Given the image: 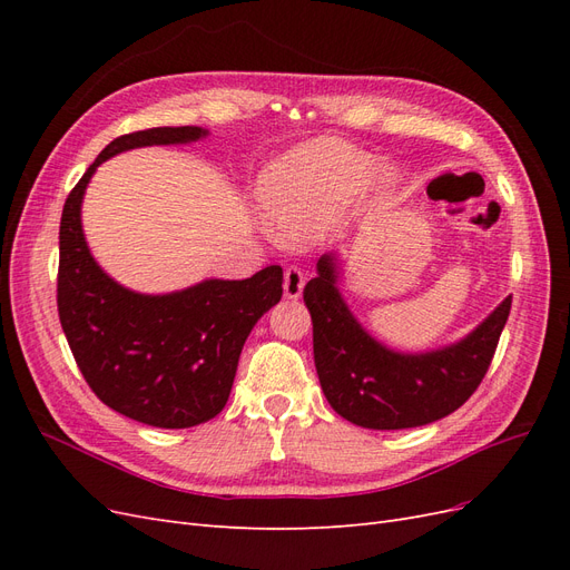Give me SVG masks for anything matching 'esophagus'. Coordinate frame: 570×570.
<instances>
[{"label":"esophagus","mask_w":570,"mask_h":570,"mask_svg":"<svg viewBox=\"0 0 570 570\" xmlns=\"http://www.w3.org/2000/svg\"><path fill=\"white\" fill-rule=\"evenodd\" d=\"M283 289L287 299H297L302 297L304 289V273L297 266H287L285 268V278H283Z\"/></svg>","instance_id":"1"}]
</instances>
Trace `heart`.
I'll return each mask as SVG.
<instances>
[{"label": "heart", "instance_id": "1", "mask_svg": "<svg viewBox=\"0 0 570 570\" xmlns=\"http://www.w3.org/2000/svg\"><path fill=\"white\" fill-rule=\"evenodd\" d=\"M373 168L371 154L331 140H314L287 151L266 168L258 185V202L271 230L292 245L312 243L333 226L342 204ZM394 187V170H377L373 197L385 202Z\"/></svg>", "mask_w": 570, "mask_h": 570}]
</instances>
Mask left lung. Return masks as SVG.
Instances as JSON below:
<instances>
[{
    "instance_id": "left-lung-1",
    "label": "left lung",
    "mask_w": 570,
    "mask_h": 570,
    "mask_svg": "<svg viewBox=\"0 0 570 570\" xmlns=\"http://www.w3.org/2000/svg\"><path fill=\"white\" fill-rule=\"evenodd\" d=\"M304 287L314 323V361L327 404L342 419L371 430H402L456 411L485 377L511 297L471 335L425 354H402L373 340L337 289V258L325 254Z\"/></svg>"
}]
</instances>
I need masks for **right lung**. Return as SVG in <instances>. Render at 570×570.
I'll return each instance as SVG.
<instances>
[{"instance_id": "obj_1", "label": "right lung", "mask_w": 570, "mask_h": 570, "mask_svg": "<svg viewBox=\"0 0 570 570\" xmlns=\"http://www.w3.org/2000/svg\"><path fill=\"white\" fill-rule=\"evenodd\" d=\"M204 135V128L180 126L116 137L66 197L59 226L57 306L76 364L101 402L154 428H193L223 411L247 335L283 297V268L140 295L97 266L82 235L80 204L97 166L114 154Z\"/></svg>"}]
</instances>
